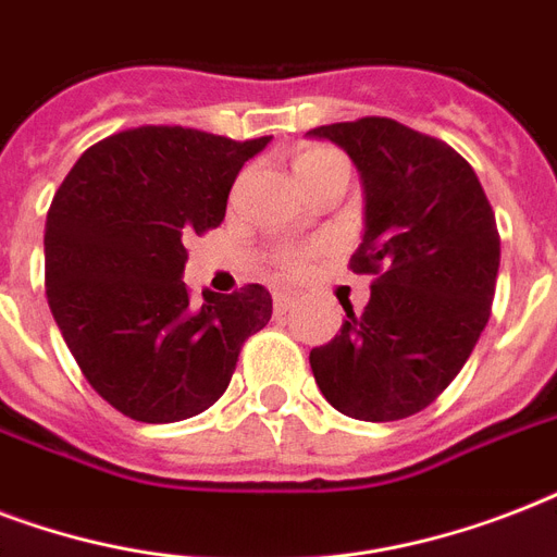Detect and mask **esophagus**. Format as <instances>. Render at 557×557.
Segmentation results:
<instances>
[{
    "instance_id": "esophagus-1",
    "label": "esophagus",
    "mask_w": 557,
    "mask_h": 557,
    "mask_svg": "<svg viewBox=\"0 0 557 557\" xmlns=\"http://www.w3.org/2000/svg\"><path fill=\"white\" fill-rule=\"evenodd\" d=\"M292 304H295V295H292V292H274V312H288Z\"/></svg>"
}]
</instances>
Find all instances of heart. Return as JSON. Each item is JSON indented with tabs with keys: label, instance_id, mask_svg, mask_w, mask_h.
Segmentation results:
<instances>
[{
	"label": "heart",
	"instance_id": "obj_1",
	"mask_svg": "<svg viewBox=\"0 0 557 557\" xmlns=\"http://www.w3.org/2000/svg\"><path fill=\"white\" fill-rule=\"evenodd\" d=\"M344 164L347 168V159L335 150H326V147H306L295 156V173L297 178L309 176V173H318V170L338 168ZM306 260H309V248H286V251L277 253V265L286 274H300L306 269Z\"/></svg>",
	"mask_w": 557,
	"mask_h": 557
}]
</instances>
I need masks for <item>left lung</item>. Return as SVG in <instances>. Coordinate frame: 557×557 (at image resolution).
<instances>
[{"label": "left lung", "mask_w": 557, "mask_h": 557, "mask_svg": "<svg viewBox=\"0 0 557 557\" xmlns=\"http://www.w3.org/2000/svg\"><path fill=\"white\" fill-rule=\"evenodd\" d=\"M347 152L364 185V236L349 260L370 304L309 352L335 410L361 422L419 413L448 387L488 323L500 234L457 150L389 117L309 129Z\"/></svg>", "instance_id": "8db88e82"}]
</instances>
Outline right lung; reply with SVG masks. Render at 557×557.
<instances>
[{"instance_id":"right-lung-1","label":"right lung","mask_w":557,"mask_h":557,"mask_svg":"<svg viewBox=\"0 0 557 557\" xmlns=\"http://www.w3.org/2000/svg\"><path fill=\"white\" fill-rule=\"evenodd\" d=\"M271 141L185 126L109 135L69 170L46 219V295L86 381L135 422H182L231 384L245 338L271 321V295H187L190 234L225 219L227 193Z\"/></svg>"}]
</instances>
